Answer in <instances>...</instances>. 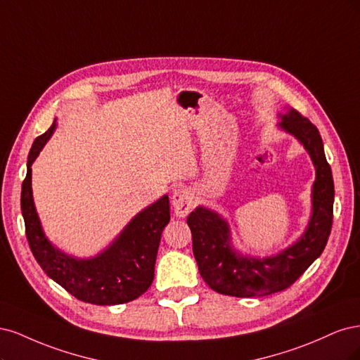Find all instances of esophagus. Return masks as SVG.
<instances>
[{
  "label": "esophagus",
  "instance_id": "34e87169",
  "mask_svg": "<svg viewBox=\"0 0 360 360\" xmlns=\"http://www.w3.org/2000/svg\"><path fill=\"white\" fill-rule=\"evenodd\" d=\"M172 205L178 217H187L194 207V194L185 187H178L172 194Z\"/></svg>",
  "mask_w": 360,
  "mask_h": 360
}]
</instances>
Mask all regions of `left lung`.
<instances>
[{"instance_id": "8db88e82", "label": "left lung", "mask_w": 360, "mask_h": 360, "mask_svg": "<svg viewBox=\"0 0 360 360\" xmlns=\"http://www.w3.org/2000/svg\"><path fill=\"white\" fill-rule=\"evenodd\" d=\"M278 129L305 148L316 169L311 190V215L304 233L275 256L254 257L233 247L227 219L217 211L197 206L187 223L193 252L205 283L217 293L236 297L269 296L292 285L326 247L333 218V179L316 125L295 109L278 113Z\"/></svg>"}]
</instances>
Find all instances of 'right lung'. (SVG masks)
<instances>
[{
	"label": "right lung",
	"mask_w": 360,
	"mask_h": 360,
	"mask_svg": "<svg viewBox=\"0 0 360 360\" xmlns=\"http://www.w3.org/2000/svg\"><path fill=\"white\" fill-rule=\"evenodd\" d=\"M55 129L56 118L51 129L34 141L22 184L20 210L30 248L46 275L79 300L94 305L130 302L153 284L161 233L170 221L169 195L165 194L134 215L97 256L84 259L64 252L44 235L31 187V166Z\"/></svg>",
	"instance_id": "obj_1"
}]
</instances>
